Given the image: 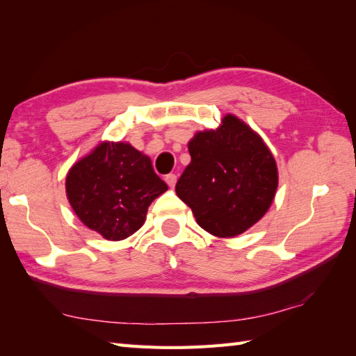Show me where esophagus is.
Masks as SVG:
<instances>
[{
    "instance_id": "obj_1",
    "label": "esophagus",
    "mask_w": 356,
    "mask_h": 356,
    "mask_svg": "<svg viewBox=\"0 0 356 356\" xmlns=\"http://www.w3.org/2000/svg\"><path fill=\"white\" fill-rule=\"evenodd\" d=\"M165 180H166V184H168L170 188H174V186H176V182H177V176H176V174H168V176L165 177Z\"/></svg>"
}]
</instances>
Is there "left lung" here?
<instances>
[{
	"label": "left lung",
	"instance_id": "8db88e82",
	"mask_svg": "<svg viewBox=\"0 0 356 356\" xmlns=\"http://www.w3.org/2000/svg\"><path fill=\"white\" fill-rule=\"evenodd\" d=\"M191 162L176 193L200 228L216 237H236L268 213L278 188V168L259 133L234 115L216 130L188 142Z\"/></svg>",
	"mask_w": 356,
	"mask_h": 356
}]
</instances>
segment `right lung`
<instances>
[{
	"mask_svg": "<svg viewBox=\"0 0 356 356\" xmlns=\"http://www.w3.org/2000/svg\"><path fill=\"white\" fill-rule=\"evenodd\" d=\"M168 186L151 159L128 142L97 143L67 172L65 193L74 214L105 240L119 241L145 223L147 211Z\"/></svg>",
	"mask_w": 356,
	"mask_h": 356,
	"instance_id": "right-lung-1",
	"label": "right lung"
}]
</instances>
